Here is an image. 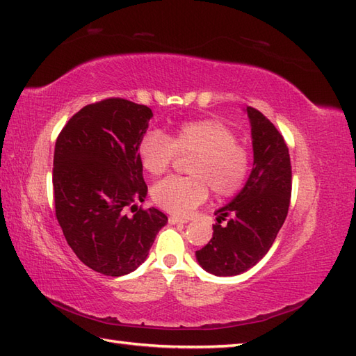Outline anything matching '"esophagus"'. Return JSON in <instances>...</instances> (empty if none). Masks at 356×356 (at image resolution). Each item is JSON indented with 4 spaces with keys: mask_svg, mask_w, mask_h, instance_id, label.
<instances>
[{
    "mask_svg": "<svg viewBox=\"0 0 356 356\" xmlns=\"http://www.w3.org/2000/svg\"><path fill=\"white\" fill-rule=\"evenodd\" d=\"M168 221L171 222V225H185V222H188L189 220L188 218H181V217H176V216H170Z\"/></svg>",
    "mask_w": 356,
    "mask_h": 356,
    "instance_id": "esophagus-1",
    "label": "esophagus"
}]
</instances>
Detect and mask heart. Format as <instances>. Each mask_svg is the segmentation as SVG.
Here are the masks:
<instances>
[{"label": "heart", "mask_w": 356, "mask_h": 356, "mask_svg": "<svg viewBox=\"0 0 356 356\" xmlns=\"http://www.w3.org/2000/svg\"><path fill=\"white\" fill-rule=\"evenodd\" d=\"M177 154H193L188 163L191 176L167 177L152 188L154 203L172 213H191L208 198L209 188L217 197L235 195L250 175L249 148L218 120L185 122L171 136L150 130L138 144L139 162L152 176L167 172Z\"/></svg>", "instance_id": "obj_1"}]
</instances>
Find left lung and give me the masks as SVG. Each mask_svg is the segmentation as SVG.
<instances>
[{
    "instance_id": "8db88e82",
    "label": "left lung",
    "mask_w": 356,
    "mask_h": 356,
    "mask_svg": "<svg viewBox=\"0 0 356 356\" xmlns=\"http://www.w3.org/2000/svg\"><path fill=\"white\" fill-rule=\"evenodd\" d=\"M252 126L253 170L232 202L216 212L211 241L195 256L216 276H236L256 266L282 227L290 208L291 162L284 136L264 115L247 106ZM228 225L220 226V221Z\"/></svg>"
}]
</instances>
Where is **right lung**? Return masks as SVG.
<instances>
[{"label":"right lung","instance_id":"obj_1","mask_svg":"<svg viewBox=\"0 0 356 356\" xmlns=\"http://www.w3.org/2000/svg\"><path fill=\"white\" fill-rule=\"evenodd\" d=\"M152 117L144 104L106 98L72 115L56 140L57 221L77 258L106 276L136 270L168 221L159 209L134 204L147 195L138 144ZM126 205L134 218L123 213Z\"/></svg>","mask_w":356,"mask_h":356}]
</instances>
